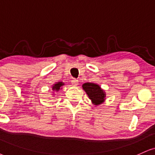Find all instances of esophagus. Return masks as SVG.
Masks as SVG:
<instances>
[{"mask_svg": "<svg viewBox=\"0 0 155 155\" xmlns=\"http://www.w3.org/2000/svg\"><path fill=\"white\" fill-rule=\"evenodd\" d=\"M78 83H79V82H78V80L73 79L72 81V85H73V86H77V85H78Z\"/></svg>", "mask_w": 155, "mask_h": 155, "instance_id": "1", "label": "esophagus"}]
</instances>
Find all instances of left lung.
I'll list each match as a JSON object with an SVG mask.
<instances>
[{
    "label": "left lung",
    "instance_id": "1",
    "mask_svg": "<svg viewBox=\"0 0 155 155\" xmlns=\"http://www.w3.org/2000/svg\"><path fill=\"white\" fill-rule=\"evenodd\" d=\"M83 89L85 91L91 102L95 106H99L106 100V92L98 84L93 83H85L83 85Z\"/></svg>",
    "mask_w": 155,
    "mask_h": 155
}]
</instances>
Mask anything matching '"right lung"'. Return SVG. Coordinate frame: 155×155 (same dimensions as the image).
<instances>
[{"instance_id":"right-lung-1","label":"right lung","mask_w":155,"mask_h":155,"mask_svg":"<svg viewBox=\"0 0 155 155\" xmlns=\"http://www.w3.org/2000/svg\"><path fill=\"white\" fill-rule=\"evenodd\" d=\"M64 85V83H63V82H57V83H55L54 84H53L52 85V87H51V89H52V91H54V92H58L60 90L62 89V87L63 85ZM54 95V93L53 94Z\"/></svg>"}]
</instances>
